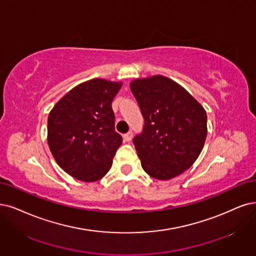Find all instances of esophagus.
I'll use <instances>...</instances> for the list:
<instances>
[{
	"label": "esophagus",
	"instance_id": "1",
	"mask_svg": "<svg viewBox=\"0 0 256 256\" xmlns=\"http://www.w3.org/2000/svg\"><path fill=\"white\" fill-rule=\"evenodd\" d=\"M132 137H133V132L130 130L128 133L124 134V136H123V139H124L126 141H130V140H132Z\"/></svg>",
	"mask_w": 256,
	"mask_h": 256
}]
</instances>
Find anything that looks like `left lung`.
<instances>
[{
	"instance_id": "left-lung-1",
	"label": "left lung",
	"mask_w": 256,
	"mask_h": 256,
	"mask_svg": "<svg viewBox=\"0 0 256 256\" xmlns=\"http://www.w3.org/2000/svg\"><path fill=\"white\" fill-rule=\"evenodd\" d=\"M130 88L144 119L133 144L142 168L168 180L200 156L206 137V112L182 85L164 76L132 81Z\"/></svg>"
}]
</instances>
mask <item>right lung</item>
Returning a JSON list of instances; mask_svg holds the SVG:
<instances>
[{
  "instance_id": "obj_1",
  "label": "right lung",
  "mask_w": 256,
  "mask_h": 256,
  "mask_svg": "<svg viewBox=\"0 0 256 256\" xmlns=\"http://www.w3.org/2000/svg\"><path fill=\"white\" fill-rule=\"evenodd\" d=\"M121 82L92 79L74 88L56 103L47 121L50 152L64 171L92 182L112 166L122 144L115 130L112 102Z\"/></svg>"
}]
</instances>
